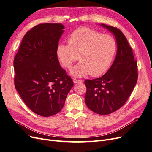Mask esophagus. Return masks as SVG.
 Returning <instances> with one entry per match:
<instances>
[{
  "label": "esophagus",
  "instance_id": "obj_1",
  "mask_svg": "<svg viewBox=\"0 0 152 152\" xmlns=\"http://www.w3.org/2000/svg\"><path fill=\"white\" fill-rule=\"evenodd\" d=\"M73 82H74L75 84H80V83H82V82H83V81H82V80L75 79H73Z\"/></svg>",
  "mask_w": 152,
  "mask_h": 152
}]
</instances>
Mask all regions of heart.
Segmentation results:
<instances>
[{
	"label": "heart",
	"instance_id": "1",
	"mask_svg": "<svg viewBox=\"0 0 152 152\" xmlns=\"http://www.w3.org/2000/svg\"><path fill=\"white\" fill-rule=\"evenodd\" d=\"M117 49V42L112 36L80 27L69 36L68 44L58 45L56 54L62 65L68 69L79 56L80 62L70 72L73 77H82L89 74L98 77L108 70Z\"/></svg>",
	"mask_w": 152,
	"mask_h": 152
}]
</instances>
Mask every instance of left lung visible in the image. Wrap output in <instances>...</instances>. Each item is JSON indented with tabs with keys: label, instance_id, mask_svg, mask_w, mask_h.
Listing matches in <instances>:
<instances>
[{
	"label": "left lung",
	"instance_id": "obj_1",
	"mask_svg": "<svg viewBox=\"0 0 152 152\" xmlns=\"http://www.w3.org/2000/svg\"><path fill=\"white\" fill-rule=\"evenodd\" d=\"M115 37L117 51L107 72L98 79L86 80V104L91 111L108 115L125 104L137 80V66L126 37L115 27L101 24Z\"/></svg>",
	"mask_w": 152,
	"mask_h": 152
}]
</instances>
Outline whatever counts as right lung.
<instances>
[{
    "label": "right lung",
    "mask_w": 152,
    "mask_h": 152,
    "mask_svg": "<svg viewBox=\"0 0 152 152\" xmlns=\"http://www.w3.org/2000/svg\"><path fill=\"white\" fill-rule=\"evenodd\" d=\"M64 28L61 23L35 26L25 35L14 59L16 89L31 111L42 117L60 112L73 86L56 54Z\"/></svg>",
    "instance_id": "right-lung-1"
}]
</instances>
